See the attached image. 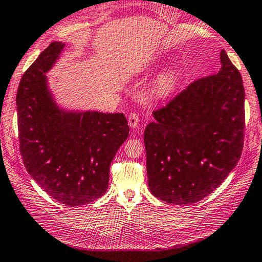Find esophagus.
Returning a JSON list of instances; mask_svg holds the SVG:
<instances>
[{
  "instance_id": "34e87169",
  "label": "esophagus",
  "mask_w": 262,
  "mask_h": 262,
  "mask_svg": "<svg viewBox=\"0 0 262 262\" xmlns=\"http://www.w3.org/2000/svg\"><path fill=\"white\" fill-rule=\"evenodd\" d=\"M127 120H128V125H130L131 128L137 127V125H139V115L135 114V112H131V114L128 115Z\"/></svg>"
}]
</instances>
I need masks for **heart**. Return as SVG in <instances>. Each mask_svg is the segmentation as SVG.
I'll return each mask as SVG.
<instances>
[{"instance_id":"heart-1","label":"heart","mask_w":262,"mask_h":262,"mask_svg":"<svg viewBox=\"0 0 262 262\" xmlns=\"http://www.w3.org/2000/svg\"><path fill=\"white\" fill-rule=\"evenodd\" d=\"M182 77V71L177 64H171L166 67L152 85V95L155 97L165 98L168 97L180 85V81Z\"/></svg>"}]
</instances>
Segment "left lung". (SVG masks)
Listing matches in <instances>:
<instances>
[{
  "label": "left lung",
  "mask_w": 262,
  "mask_h": 262,
  "mask_svg": "<svg viewBox=\"0 0 262 262\" xmlns=\"http://www.w3.org/2000/svg\"><path fill=\"white\" fill-rule=\"evenodd\" d=\"M217 74L200 78L154 111L143 134L148 187L168 204H195L215 191L241 156L245 91L222 50Z\"/></svg>",
  "instance_id": "left-lung-1"
}]
</instances>
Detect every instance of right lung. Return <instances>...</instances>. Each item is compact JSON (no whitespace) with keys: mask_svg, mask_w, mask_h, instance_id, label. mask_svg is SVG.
I'll list each match as a JSON object with an SVG mask.
<instances>
[{"mask_svg":"<svg viewBox=\"0 0 262 262\" xmlns=\"http://www.w3.org/2000/svg\"><path fill=\"white\" fill-rule=\"evenodd\" d=\"M64 43L40 53L19 82L16 105L19 151L31 177L67 206L95 201L108 186L110 165L130 127L123 114L58 107L46 74Z\"/></svg>","mask_w":262,"mask_h":262,"instance_id":"1","label":"right lung"}]
</instances>
